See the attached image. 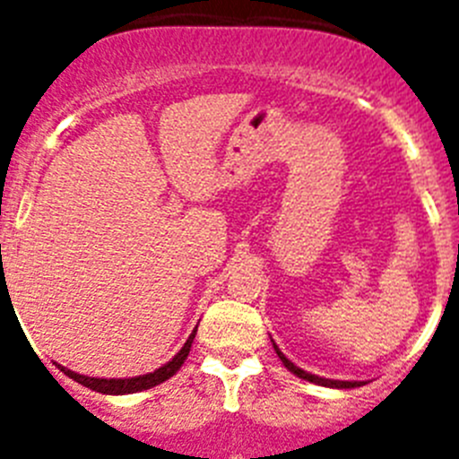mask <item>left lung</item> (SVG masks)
I'll use <instances>...</instances> for the list:
<instances>
[{"label":"left lung","instance_id":"obj_1","mask_svg":"<svg viewBox=\"0 0 459 459\" xmlns=\"http://www.w3.org/2000/svg\"><path fill=\"white\" fill-rule=\"evenodd\" d=\"M273 350H275V354H278V359L282 360V366H285L287 370L291 372V375L301 377V379L312 381V384H322V386H331V388H354V386H360V381H338V379H324V377L310 375V372L301 370V368H296L294 363H291V360L287 359V356L278 350V344H275V342H273Z\"/></svg>","mask_w":459,"mask_h":459}]
</instances>
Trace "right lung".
<instances>
[{"mask_svg":"<svg viewBox=\"0 0 459 459\" xmlns=\"http://www.w3.org/2000/svg\"><path fill=\"white\" fill-rule=\"evenodd\" d=\"M195 333H197V328H195L190 338L186 340V344L181 347V351L174 356L169 363H165L163 368H158V370L149 372V375H142V377H131V379H93V377H84L78 375V372L68 370V368H62V372L66 377H71L73 381H78L82 386L91 388V391H99V393H108V395H126V393H137V391H147V388L158 386V384H163L165 379H169L172 375H177L181 366H184V360L188 359L190 354V347H193V340Z\"/></svg>","mask_w":459,"mask_h":459,"instance_id":"add662e5","label":"right lung"}]
</instances>
